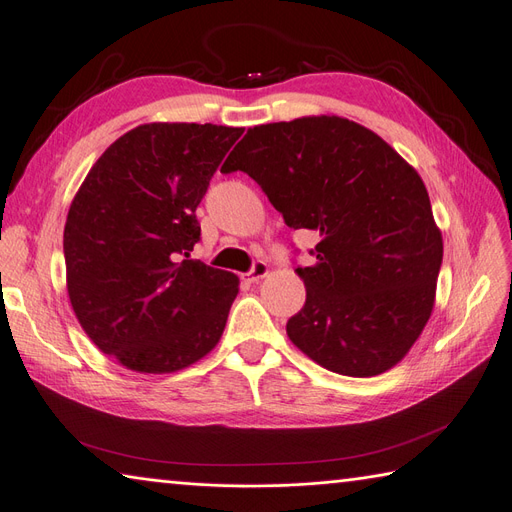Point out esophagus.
<instances>
[{"label": "esophagus", "mask_w": 512, "mask_h": 512, "mask_svg": "<svg viewBox=\"0 0 512 512\" xmlns=\"http://www.w3.org/2000/svg\"><path fill=\"white\" fill-rule=\"evenodd\" d=\"M267 273H269L267 262L256 260L254 265H252V269L247 271V273H243V280H245V282H258V280H262V277H265Z\"/></svg>", "instance_id": "obj_1"}]
</instances>
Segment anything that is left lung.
<instances>
[{"instance_id":"left-lung-1","label":"left lung","mask_w":512,"mask_h":512,"mask_svg":"<svg viewBox=\"0 0 512 512\" xmlns=\"http://www.w3.org/2000/svg\"><path fill=\"white\" fill-rule=\"evenodd\" d=\"M250 175L284 222L318 230L297 267L305 305L286 333L309 359L352 378L397 365L425 329L442 235L416 170L378 134L335 115L247 130L222 173Z\"/></svg>"}]
</instances>
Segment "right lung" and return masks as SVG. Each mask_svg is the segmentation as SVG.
I'll return each mask as SVG.
<instances>
[{"instance_id":"obj_1","label":"right lung","mask_w":512,"mask_h":512,"mask_svg":"<svg viewBox=\"0 0 512 512\" xmlns=\"http://www.w3.org/2000/svg\"><path fill=\"white\" fill-rule=\"evenodd\" d=\"M243 128L145 123L108 147L76 192L64 228L68 294L104 354L170 374L220 342L239 277L190 252L196 207Z\"/></svg>"}]
</instances>
